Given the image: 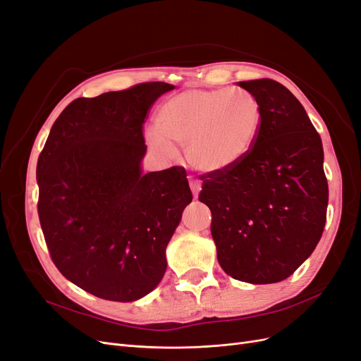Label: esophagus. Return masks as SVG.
<instances>
[{
    "instance_id": "34e87169",
    "label": "esophagus",
    "mask_w": 361,
    "mask_h": 361,
    "mask_svg": "<svg viewBox=\"0 0 361 361\" xmlns=\"http://www.w3.org/2000/svg\"><path fill=\"white\" fill-rule=\"evenodd\" d=\"M188 179H190V188H191V191H192V194H194V197H197L200 190H202V183H200V180L194 179V178H191V176H190Z\"/></svg>"
}]
</instances>
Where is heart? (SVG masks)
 <instances>
[{
  "instance_id": "b5f03b06",
  "label": "heart",
  "mask_w": 361,
  "mask_h": 361,
  "mask_svg": "<svg viewBox=\"0 0 361 361\" xmlns=\"http://www.w3.org/2000/svg\"><path fill=\"white\" fill-rule=\"evenodd\" d=\"M262 128V106L241 89H191L164 102L147 143L161 155L185 147L191 166L203 173H223L253 150Z\"/></svg>"
}]
</instances>
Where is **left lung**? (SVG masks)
<instances>
[{"instance_id":"8db88e82","label":"left lung","mask_w":361,"mask_h":361,"mask_svg":"<svg viewBox=\"0 0 361 361\" xmlns=\"http://www.w3.org/2000/svg\"><path fill=\"white\" fill-rule=\"evenodd\" d=\"M262 106L251 154L236 167L207 173L199 200L226 274L253 285L292 276L318 245L326 220L324 149L304 106L285 85L238 82Z\"/></svg>"}]
</instances>
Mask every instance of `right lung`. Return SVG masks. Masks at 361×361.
<instances>
[{
	"label": "right lung",
	"instance_id": "obj_1",
	"mask_svg": "<svg viewBox=\"0 0 361 361\" xmlns=\"http://www.w3.org/2000/svg\"><path fill=\"white\" fill-rule=\"evenodd\" d=\"M167 82L78 97L54 122L37 161V212L54 264L94 297L154 290L192 194L182 167L143 173V123Z\"/></svg>",
	"mask_w": 361,
	"mask_h": 361
}]
</instances>
